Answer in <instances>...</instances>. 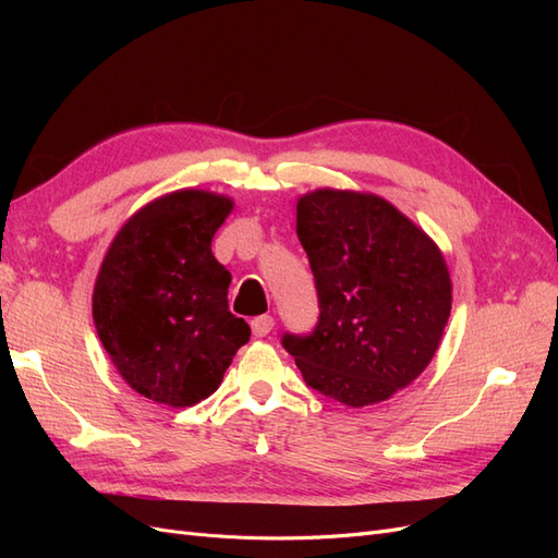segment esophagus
<instances>
[{"label": "esophagus", "mask_w": 558, "mask_h": 558, "mask_svg": "<svg viewBox=\"0 0 558 558\" xmlns=\"http://www.w3.org/2000/svg\"><path fill=\"white\" fill-rule=\"evenodd\" d=\"M272 328H275V318L269 316V314L256 316V318L251 320V332L256 335V337H265V335H269V332H272Z\"/></svg>", "instance_id": "obj_1"}]
</instances>
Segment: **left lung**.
I'll return each mask as SVG.
<instances>
[{"label": "left lung", "instance_id": "1", "mask_svg": "<svg viewBox=\"0 0 558 558\" xmlns=\"http://www.w3.org/2000/svg\"><path fill=\"white\" fill-rule=\"evenodd\" d=\"M318 293L314 332L283 335L305 381L349 408L388 400L433 361L451 312L442 251L391 202L318 189L298 199Z\"/></svg>", "mask_w": 558, "mask_h": 558}]
</instances>
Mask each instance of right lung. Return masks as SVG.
Returning <instances> with one entry per match:
<instances>
[{
  "instance_id": "1",
  "label": "right lung",
  "mask_w": 558,
  "mask_h": 558,
  "mask_svg": "<svg viewBox=\"0 0 558 558\" xmlns=\"http://www.w3.org/2000/svg\"><path fill=\"white\" fill-rule=\"evenodd\" d=\"M234 202L181 189L134 211L107 251L93 320L130 388L170 408L209 398L251 328L228 310L230 272L211 240Z\"/></svg>"
}]
</instances>
